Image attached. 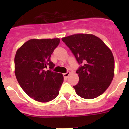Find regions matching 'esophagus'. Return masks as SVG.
<instances>
[{
  "label": "esophagus",
  "instance_id": "34e87169",
  "mask_svg": "<svg viewBox=\"0 0 129 129\" xmlns=\"http://www.w3.org/2000/svg\"><path fill=\"white\" fill-rule=\"evenodd\" d=\"M70 74V72H67V73H64V74H63V76H64V77H65V78H67V77L69 76V75Z\"/></svg>",
  "mask_w": 129,
  "mask_h": 129
}]
</instances>
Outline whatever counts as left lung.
Instances as JSON below:
<instances>
[{
  "label": "left lung",
  "instance_id": "obj_1",
  "mask_svg": "<svg viewBox=\"0 0 129 129\" xmlns=\"http://www.w3.org/2000/svg\"><path fill=\"white\" fill-rule=\"evenodd\" d=\"M81 66L74 88L83 98L94 99L105 92L114 76L113 54L104 42L93 34H76L62 38Z\"/></svg>",
  "mask_w": 129,
  "mask_h": 129
}]
</instances>
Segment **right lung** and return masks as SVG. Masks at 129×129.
<instances>
[{
	"mask_svg": "<svg viewBox=\"0 0 129 129\" xmlns=\"http://www.w3.org/2000/svg\"><path fill=\"white\" fill-rule=\"evenodd\" d=\"M60 39H31L20 46L15 56V74L20 87L34 100L48 102L59 95L64 81L62 74L44 70L55 64L51 55Z\"/></svg>",
	"mask_w": 129,
	"mask_h": 129,
	"instance_id": "right-lung-1",
	"label": "right lung"
}]
</instances>
